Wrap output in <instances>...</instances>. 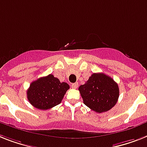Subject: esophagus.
<instances>
[{
    "instance_id": "obj_1",
    "label": "esophagus",
    "mask_w": 147,
    "mask_h": 147,
    "mask_svg": "<svg viewBox=\"0 0 147 147\" xmlns=\"http://www.w3.org/2000/svg\"><path fill=\"white\" fill-rule=\"evenodd\" d=\"M78 86V83H74V84H71V88H74V89L77 88Z\"/></svg>"
}]
</instances>
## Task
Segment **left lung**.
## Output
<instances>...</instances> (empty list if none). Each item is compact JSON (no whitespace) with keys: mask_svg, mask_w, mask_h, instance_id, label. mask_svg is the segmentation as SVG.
<instances>
[{"mask_svg":"<svg viewBox=\"0 0 147 147\" xmlns=\"http://www.w3.org/2000/svg\"><path fill=\"white\" fill-rule=\"evenodd\" d=\"M78 90L84 104L99 113L111 109L116 104L119 96L118 84L103 73L92 74Z\"/></svg>","mask_w":147,"mask_h":147,"instance_id":"1","label":"left lung"}]
</instances>
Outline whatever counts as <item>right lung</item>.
Segmentation results:
<instances>
[{
	"label": "right lung",
	"mask_w": 147,
	"mask_h": 147,
	"mask_svg": "<svg viewBox=\"0 0 147 147\" xmlns=\"http://www.w3.org/2000/svg\"><path fill=\"white\" fill-rule=\"evenodd\" d=\"M69 85L60 82L53 75H48L34 81L27 90V98L35 108L46 110L61 102Z\"/></svg>",
	"instance_id": "add662e5"
}]
</instances>
